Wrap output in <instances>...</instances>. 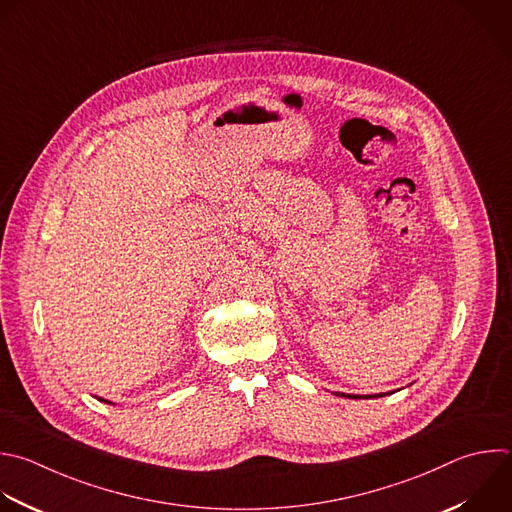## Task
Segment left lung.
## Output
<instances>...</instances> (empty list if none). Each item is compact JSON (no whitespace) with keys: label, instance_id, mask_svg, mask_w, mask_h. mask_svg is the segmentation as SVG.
<instances>
[{"label":"left lung","instance_id":"8db88e82","mask_svg":"<svg viewBox=\"0 0 512 512\" xmlns=\"http://www.w3.org/2000/svg\"><path fill=\"white\" fill-rule=\"evenodd\" d=\"M342 396H346V394H342ZM346 398H360V396H346ZM364 398H368V396H364Z\"/></svg>","mask_w":512,"mask_h":512}]
</instances>
